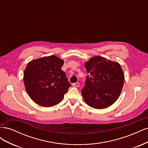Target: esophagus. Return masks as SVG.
<instances>
[{"label":"esophagus","instance_id":"1","mask_svg":"<svg viewBox=\"0 0 148 148\" xmlns=\"http://www.w3.org/2000/svg\"><path fill=\"white\" fill-rule=\"evenodd\" d=\"M73 86L75 87H78L79 86V83H75L73 84Z\"/></svg>","mask_w":148,"mask_h":148}]
</instances>
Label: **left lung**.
I'll use <instances>...</instances> for the list:
<instances>
[{
	"instance_id": "left-lung-1",
	"label": "left lung",
	"mask_w": 148,
	"mask_h": 148,
	"mask_svg": "<svg viewBox=\"0 0 148 148\" xmlns=\"http://www.w3.org/2000/svg\"><path fill=\"white\" fill-rule=\"evenodd\" d=\"M88 75L82 95L95 109L107 108L117 101L123 86V71L118 62L95 56L85 62Z\"/></svg>"
}]
</instances>
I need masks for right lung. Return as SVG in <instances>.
<instances>
[{
	"mask_svg": "<svg viewBox=\"0 0 148 148\" xmlns=\"http://www.w3.org/2000/svg\"><path fill=\"white\" fill-rule=\"evenodd\" d=\"M64 61L56 56L44 57L30 61L23 74L28 95L35 103L52 107L60 103L71 84L61 67Z\"/></svg>",
	"mask_w": 148,
	"mask_h": 148,
	"instance_id": "add662e5",
	"label": "right lung"
}]
</instances>
